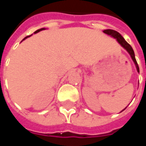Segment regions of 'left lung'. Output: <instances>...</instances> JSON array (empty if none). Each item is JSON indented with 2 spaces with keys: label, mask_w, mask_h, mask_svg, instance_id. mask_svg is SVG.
<instances>
[{
  "label": "left lung",
  "mask_w": 146,
  "mask_h": 146,
  "mask_svg": "<svg viewBox=\"0 0 146 146\" xmlns=\"http://www.w3.org/2000/svg\"><path fill=\"white\" fill-rule=\"evenodd\" d=\"M104 32L105 34H108L109 35H111L112 37H114L115 38L117 39V41L119 42V43L122 46H123V48H125L127 50V52L129 53L131 56V58L133 59V61L135 63V65H136V67H137V72H139V67H138V65H137V61H136V59H135V56H134V52H133V48L131 47V46H130L127 42L124 39V38L121 35L119 34L118 31H116L115 30H111V29H107V30L104 31Z\"/></svg>",
  "instance_id": "8db88e82"
}]
</instances>
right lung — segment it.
<instances>
[{
    "mask_svg": "<svg viewBox=\"0 0 146 146\" xmlns=\"http://www.w3.org/2000/svg\"><path fill=\"white\" fill-rule=\"evenodd\" d=\"M42 30H44V28H41V29H38V30L35 31V33H37V32H38V31H42ZM27 37H28V36H27L26 38H27ZM26 38H24V39H25Z\"/></svg>",
    "mask_w": 146,
    "mask_h": 146,
    "instance_id": "right-lung-1",
    "label": "right lung"
}]
</instances>
